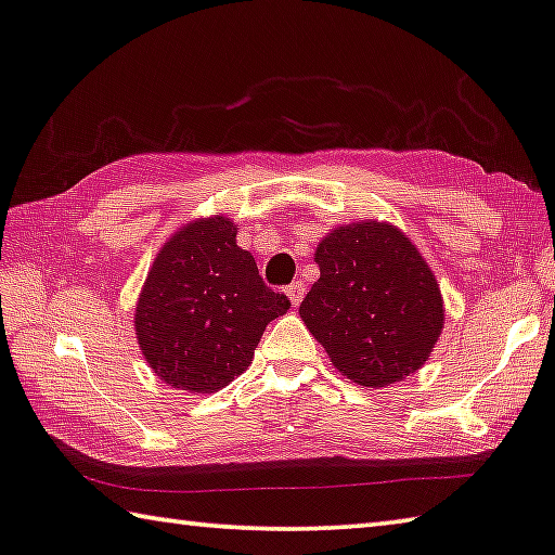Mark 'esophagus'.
<instances>
[{"label": "esophagus", "instance_id": "esophagus-1", "mask_svg": "<svg viewBox=\"0 0 555 555\" xmlns=\"http://www.w3.org/2000/svg\"><path fill=\"white\" fill-rule=\"evenodd\" d=\"M286 296L291 300V306H298L300 300H304V296H306V284H304V281H294V284L286 288Z\"/></svg>", "mask_w": 555, "mask_h": 555}]
</instances>
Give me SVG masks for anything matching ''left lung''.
Masks as SVG:
<instances>
[{"instance_id":"1","label":"left lung","mask_w":555,"mask_h":555,"mask_svg":"<svg viewBox=\"0 0 555 555\" xmlns=\"http://www.w3.org/2000/svg\"><path fill=\"white\" fill-rule=\"evenodd\" d=\"M321 279L298 313L331 362L360 387L406 379L443 331L438 281L389 222H352L318 244Z\"/></svg>"}]
</instances>
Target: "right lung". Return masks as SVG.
Here are the masks:
<instances>
[{
	"label": "right lung",
	"mask_w": 555,
	"mask_h": 555,
	"mask_svg": "<svg viewBox=\"0 0 555 555\" xmlns=\"http://www.w3.org/2000/svg\"><path fill=\"white\" fill-rule=\"evenodd\" d=\"M288 306L237 247V224L215 215L185 224L156 255L137 300V340L156 377L212 393L249 367L259 337Z\"/></svg>",
	"instance_id": "obj_1"
}]
</instances>
